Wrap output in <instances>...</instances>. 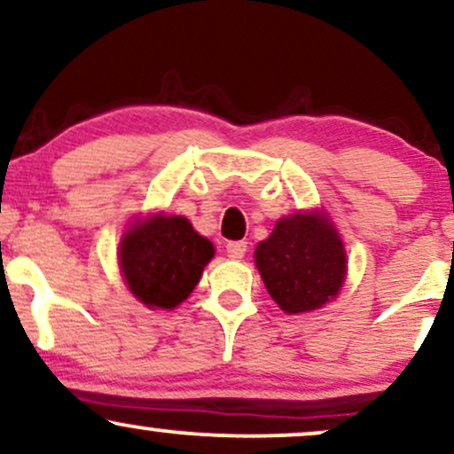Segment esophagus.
<instances>
[{
  "label": "esophagus",
  "instance_id": "1",
  "mask_svg": "<svg viewBox=\"0 0 454 454\" xmlns=\"http://www.w3.org/2000/svg\"><path fill=\"white\" fill-rule=\"evenodd\" d=\"M245 251H247V243L245 241H231L226 245L228 258H232V260H241L245 255Z\"/></svg>",
  "mask_w": 454,
  "mask_h": 454
}]
</instances>
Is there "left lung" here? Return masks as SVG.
<instances>
[{"label":"left lung","instance_id":"8db88e82","mask_svg":"<svg viewBox=\"0 0 454 454\" xmlns=\"http://www.w3.org/2000/svg\"><path fill=\"white\" fill-rule=\"evenodd\" d=\"M264 286L289 315L324 307L342 287L347 255L336 228L317 213H296L277 222L255 247Z\"/></svg>","mask_w":454,"mask_h":454}]
</instances>
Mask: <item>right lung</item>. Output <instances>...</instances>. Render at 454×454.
I'll list each match as a JSON object with an SVG mask.
<instances>
[{
  "label": "right lung",
  "mask_w": 454,
  "mask_h": 454,
  "mask_svg": "<svg viewBox=\"0 0 454 454\" xmlns=\"http://www.w3.org/2000/svg\"><path fill=\"white\" fill-rule=\"evenodd\" d=\"M213 245L179 215L137 223L120 243V266L135 298L150 309H175L200 281Z\"/></svg>",
  "instance_id": "right-lung-1"
}]
</instances>
